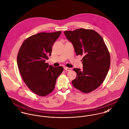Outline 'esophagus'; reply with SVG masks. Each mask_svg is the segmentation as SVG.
Instances as JSON below:
<instances>
[{
    "mask_svg": "<svg viewBox=\"0 0 129 129\" xmlns=\"http://www.w3.org/2000/svg\"><path fill=\"white\" fill-rule=\"evenodd\" d=\"M64 70H66V71H70L71 70V68H67V67H65L64 68Z\"/></svg>",
    "mask_w": 129,
    "mask_h": 129,
    "instance_id": "esophagus-1",
    "label": "esophagus"
}]
</instances>
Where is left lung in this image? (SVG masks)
Returning <instances> with one entry per match:
<instances>
[{
    "label": "left lung",
    "instance_id": "8db88e82",
    "mask_svg": "<svg viewBox=\"0 0 129 129\" xmlns=\"http://www.w3.org/2000/svg\"><path fill=\"white\" fill-rule=\"evenodd\" d=\"M72 44L76 55H81L83 69H73L76 77L72 81L74 87L88 93L98 88L105 80L110 65V57L104 39L92 29L79 28L64 31Z\"/></svg>",
    "mask_w": 129,
    "mask_h": 129
}]
</instances>
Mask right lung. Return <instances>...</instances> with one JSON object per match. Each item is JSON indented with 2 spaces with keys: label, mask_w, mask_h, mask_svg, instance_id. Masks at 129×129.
Here are the masks:
<instances>
[{
  "label": "right lung",
  "mask_w": 129,
  "mask_h": 129,
  "mask_svg": "<svg viewBox=\"0 0 129 129\" xmlns=\"http://www.w3.org/2000/svg\"><path fill=\"white\" fill-rule=\"evenodd\" d=\"M61 33H40L32 35L24 41L19 50L18 69L26 86L37 95L45 96L51 93L63 70L61 66L54 68L45 62Z\"/></svg>",
  "instance_id": "obj_1"
}]
</instances>
